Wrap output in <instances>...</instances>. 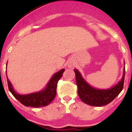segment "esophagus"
<instances>
[{
    "label": "esophagus",
    "mask_w": 132,
    "mask_h": 132,
    "mask_svg": "<svg viewBox=\"0 0 132 132\" xmlns=\"http://www.w3.org/2000/svg\"><path fill=\"white\" fill-rule=\"evenodd\" d=\"M74 65V64H73V63L72 62V61H69L68 63V67H72Z\"/></svg>",
    "instance_id": "34e87169"
}]
</instances>
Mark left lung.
<instances>
[{
	"mask_svg": "<svg viewBox=\"0 0 132 132\" xmlns=\"http://www.w3.org/2000/svg\"><path fill=\"white\" fill-rule=\"evenodd\" d=\"M76 77V82L78 88V94L80 100L85 104L94 106H102L106 105L114 100L123 89L125 68L123 77L114 87L108 89H96L88 85L77 69H74Z\"/></svg>",
	"mask_w": 132,
	"mask_h": 132,
	"instance_id": "left-lung-1",
	"label": "left lung"
}]
</instances>
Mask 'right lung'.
I'll use <instances>...</instances> for the list:
<instances>
[{"instance_id": "obj_1", "label": "right lung", "mask_w": 132, "mask_h": 132, "mask_svg": "<svg viewBox=\"0 0 132 132\" xmlns=\"http://www.w3.org/2000/svg\"><path fill=\"white\" fill-rule=\"evenodd\" d=\"M64 71H65V69H63L57 73H55L47 83L45 89L38 93H31L29 94H24V95L18 94L14 90L11 82H10L6 75L8 87H9V90L12 94V95L18 101H20V103L22 104L23 105L26 106L35 107V108L45 106L50 104L55 97L57 82L62 77Z\"/></svg>"}]
</instances>
